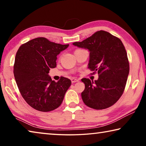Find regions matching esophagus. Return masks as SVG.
Returning a JSON list of instances; mask_svg holds the SVG:
<instances>
[{
  "mask_svg": "<svg viewBox=\"0 0 146 146\" xmlns=\"http://www.w3.org/2000/svg\"><path fill=\"white\" fill-rule=\"evenodd\" d=\"M71 82H72V83H75V82H78V79H77V78H72L71 79Z\"/></svg>",
  "mask_w": 146,
  "mask_h": 146,
  "instance_id": "obj_1",
  "label": "esophagus"
}]
</instances>
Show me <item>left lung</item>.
Returning a JSON list of instances; mask_svg holds the SVG:
<instances>
[{
    "instance_id": "obj_1",
    "label": "left lung",
    "mask_w": 146,
    "mask_h": 146,
    "mask_svg": "<svg viewBox=\"0 0 146 146\" xmlns=\"http://www.w3.org/2000/svg\"><path fill=\"white\" fill-rule=\"evenodd\" d=\"M74 46L89 49L88 68L92 74L98 73L97 80L82 78L85 89L82 98L86 106L95 110L111 107L124 91L129 72V63L125 47L119 38L109 32H95Z\"/></svg>"
}]
</instances>
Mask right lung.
<instances>
[{
    "label": "right lung",
    "mask_w": 146,
    "mask_h": 146,
    "mask_svg": "<svg viewBox=\"0 0 146 146\" xmlns=\"http://www.w3.org/2000/svg\"><path fill=\"white\" fill-rule=\"evenodd\" d=\"M69 44L62 45L38 37L20 46L13 66V73L21 95L31 108L51 111L61 105L71 81L64 76L57 82L48 73L56 66V56Z\"/></svg>",
    "instance_id": "obj_1"
}]
</instances>
